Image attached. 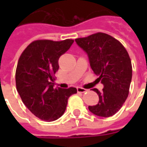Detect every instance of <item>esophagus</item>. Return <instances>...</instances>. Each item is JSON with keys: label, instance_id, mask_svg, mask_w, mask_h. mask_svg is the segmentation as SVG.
Masks as SVG:
<instances>
[{"label": "esophagus", "instance_id": "obj_1", "mask_svg": "<svg viewBox=\"0 0 147 147\" xmlns=\"http://www.w3.org/2000/svg\"><path fill=\"white\" fill-rule=\"evenodd\" d=\"M86 90L83 88V87H80V86H78V87H77V91L79 93H84Z\"/></svg>", "mask_w": 147, "mask_h": 147}]
</instances>
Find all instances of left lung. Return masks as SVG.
<instances>
[{"label": "left lung", "mask_w": 147, "mask_h": 147, "mask_svg": "<svg viewBox=\"0 0 147 147\" xmlns=\"http://www.w3.org/2000/svg\"><path fill=\"white\" fill-rule=\"evenodd\" d=\"M76 42L87 54L91 69L104 86L101 92L92 89L98 94L99 101L95 105H89V110L98 117L113 116L129 93L132 77L129 55L118 40L105 33L76 38Z\"/></svg>", "instance_id": "8db88e82"}]
</instances>
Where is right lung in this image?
<instances>
[{
  "label": "right lung",
  "instance_id": "right-lung-1",
  "mask_svg": "<svg viewBox=\"0 0 147 147\" xmlns=\"http://www.w3.org/2000/svg\"><path fill=\"white\" fill-rule=\"evenodd\" d=\"M74 41L37 40L25 49L16 71V90L24 104L39 119L53 121L64 114L67 99L77 93L76 87H53V75L59 69L58 60Z\"/></svg>",
  "mask_w": 147,
  "mask_h": 147
}]
</instances>
